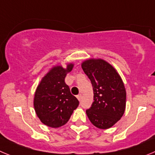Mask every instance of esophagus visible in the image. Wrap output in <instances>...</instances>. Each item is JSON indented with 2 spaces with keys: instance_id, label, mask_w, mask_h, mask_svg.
Wrapping results in <instances>:
<instances>
[{
  "instance_id": "1",
  "label": "esophagus",
  "mask_w": 155,
  "mask_h": 155,
  "mask_svg": "<svg viewBox=\"0 0 155 155\" xmlns=\"http://www.w3.org/2000/svg\"><path fill=\"white\" fill-rule=\"evenodd\" d=\"M76 97H77L78 100H79V101H80L81 99H82V94H79V95H77V96H76Z\"/></svg>"
}]
</instances>
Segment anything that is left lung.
<instances>
[{"mask_svg": "<svg viewBox=\"0 0 155 155\" xmlns=\"http://www.w3.org/2000/svg\"><path fill=\"white\" fill-rule=\"evenodd\" d=\"M82 68L93 90L94 101L86 111L88 118L100 129L110 128L124 114V84L117 70L105 60L90 58L82 63Z\"/></svg>", "mask_w": 155, "mask_h": 155, "instance_id": "1", "label": "left lung"}]
</instances>
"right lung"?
<instances>
[{"label": "right lung", "mask_w": 155, "mask_h": 155, "mask_svg": "<svg viewBox=\"0 0 155 155\" xmlns=\"http://www.w3.org/2000/svg\"><path fill=\"white\" fill-rule=\"evenodd\" d=\"M73 65L69 63L66 69L61 65L51 68L36 89L35 110L40 120L50 127L65 124L79 106V100L72 95L65 83L66 74L72 71Z\"/></svg>", "instance_id": "obj_1"}]
</instances>
